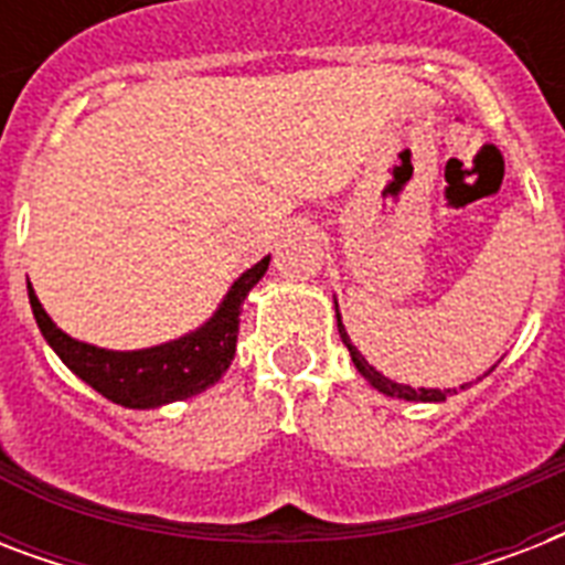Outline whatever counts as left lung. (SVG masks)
I'll list each match as a JSON object with an SVG mask.
<instances>
[{"mask_svg":"<svg viewBox=\"0 0 565 565\" xmlns=\"http://www.w3.org/2000/svg\"><path fill=\"white\" fill-rule=\"evenodd\" d=\"M337 328H340V337H343L345 349H349V354H352V361H354V366H358V372H361V375L366 377L372 386H375L377 393L393 395V398H404V402H446V395L457 393V390H425V386L413 390V386H407V384H395V381H390V377L381 375L375 366H370V363H366V358H363V354L354 349L352 340H349V334H345L343 319H340V310H337ZM463 386H469V384H463ZM463 386H460V390H463Z\"/></svg>","mask_w":565,"mask_h":565,"instance_id":"obj_1","label":"left lung"}]
</instances>
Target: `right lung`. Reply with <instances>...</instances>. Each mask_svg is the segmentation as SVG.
I'll return each mask as SVG.
<instances>
[{"label":"right lung","instance_id":"obj_1","mask_svg":"<svg viewBox=\"0 0 565 565\" xmlns=\"http://www.w3.org/2000/svg\"><path fill=\"white\" fill-rule=\"evenodd\" d=\"M266 269H269V257L239 275L225 292L216 313L202 328H195L193 334L179 337L172 343L152 345V349H140V352H110V349H99V345L82 343L64 334L49 319L31 284L29 301L40 334L46 337V343L66 363V370H73L84 384H90L96 393L114 404H122L131 411H149V407L199 395L225 375L237 352L243 301L248 290L264 278Z\"/></svg>","mask_w":565,"mask_h":565}]
</instances>
